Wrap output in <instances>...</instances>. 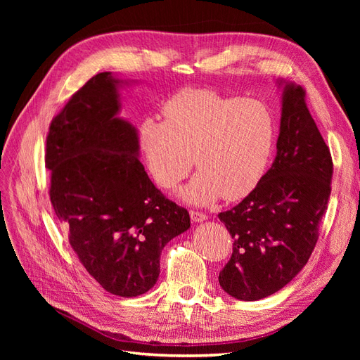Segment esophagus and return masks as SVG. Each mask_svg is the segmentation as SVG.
<instances>
[{
  "label": "esophagus",
  "instance_id": "1",
  "mask_svg": "<svg viewBox=\"0 0 360 360\" xmlns=\"http://www.w3.org/2000/svg\"><path fill=\"white\" fill-rule=\"evenodd\" d=\"M191 219L195 222V224H201L204 221L209 219V216H207L205 213H201V212H191Z\"/></svg>",
  "mask_w": 360,
  "mask_h": 360
}]
</instances>
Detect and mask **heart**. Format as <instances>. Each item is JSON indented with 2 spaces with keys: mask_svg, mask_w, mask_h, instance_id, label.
I'll use <instances>...</instances> for the list:
<instances>
[{
  "mask_svg": "<svg viewBox=\"0 0 360 360\" xmlns=\"http://www.w3.org/2000/svg\"><path fill=\"white\" fill-rule=\"evenodd\" d=\"M165 120L148 115L139 124L146 167L163 189H172L200 168L180 198L193 205L238 200L263 177L276 139L275 115L261 101L188 89L163 106Z\"/></svg>",
  "mask_w": 360,
  "mask_h": 360,
  "instance_id": "obj_1",
  "label": "heart"
}]
</instances>
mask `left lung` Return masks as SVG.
Returning <instances> with one entry per match:
<instances>
[{
	"label": "left lung",
	"mask_w": 360,
	"mask_h": 360,
	"mask_svg": "<svg viewBox=\"0 0 360 360\" xmlns=\"http://www.w3.org/2000/svg\"><path fill=\"white\" fill-rule=\"evenodd\" d=\"M276 85L282 90L276 158L242 202L217 214L234 242L219 284L246 302L284 288L308 263L330 197V151L304 91L285 79Z\"/></svg>",
	"instance_id": "1"
}]
</instances>
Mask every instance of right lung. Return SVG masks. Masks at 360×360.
I'll list each match as a JSON object with an SVG mask.
<instances>
[{
    "instance_id": "right-lung-1",
    "label": "right lung",
    "mask_w": 360,
    "mask_h": 360,
    "mask_svg": "<svg viewBox=\"0 0 360 360\" xmlns=\"http://www.w3.org/2000/svg\"><path fill=\"white\" fill-rule=\"evenodd\" d=\"M132 81L103 72L72 96L46 139L51 202L86 271L114 296L153 288L160 254L188 231L186 209L163 197L139 162V136L122 111Z\"/></svg>"
}]
</instances>
